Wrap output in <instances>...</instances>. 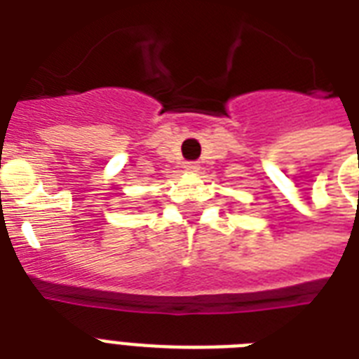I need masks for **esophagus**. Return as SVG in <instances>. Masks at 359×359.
Masks as SVG:
<instances>
[{
    "mask_svg": "<svg viewBox=\"0 0 359 359\" xmlns=\"http://www.w3.org/2000/svg\"><path fill=\"white\" fill-rule=\"evenodd\" d=\"M199 168H201V165H199L197 162H186L184 163V169L188 171V173H197V171H199Z\"/></svg>",
    "mask_w": 359,
    "mask_h": 359,
    "instance_id": "esophagus-1",
    "label": "esophagus"
}]
</instances>
